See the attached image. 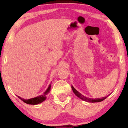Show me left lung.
Listing matches in <instances>:
<instances>
[{
    "mask_svg": "<svg viewBox=\"0 0 128 128\" xmlns=\"http://www.w3.org/2000/svg\"><path fill=\"white\" fill-rule=\"evenodd\" d=\"M72 90L73 92L74 93V94L76 95V96H78L79 99L83 100L84 101H86V102H92V103H94V102H101V101H103L104 100H105L108 96L106 97H104V98H97V99H92V98H87V97L84 96V95L80 94L79 92H78L73 87V86H72Z\"/></svg>",
    "mask_w": 128,
    "mask_h": 128,
    "instance_id": "obj_1",
    "label": "left lung"
}]
</instances>
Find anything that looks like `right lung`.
Segmentation results:
<instances>
[{
  "instance_id": "add662e5",
  "label": "right lung",
  "mask_w": 128,
  "mask_h": 128,
  "mask_svg": "<svg viewBox=\"0 0 128 128\" xmlns=\"http://www.w3.org/2000/svg\"><path fill=\"white\" fill-rule=\"evenodd\" d=\"M50 88H51V84L49 85V86H48V88H47L46 90V92H44L42 94L40 95V96H36V98H31V99H23V98H22L20 96H18L19 99H21L22 101H23V102L26 103V104H29V105H37V104H40V103L42 102L43 101H44L47 98L46 96L48 93H49L50 92Z\"/></svg>"
}]
</instances>
